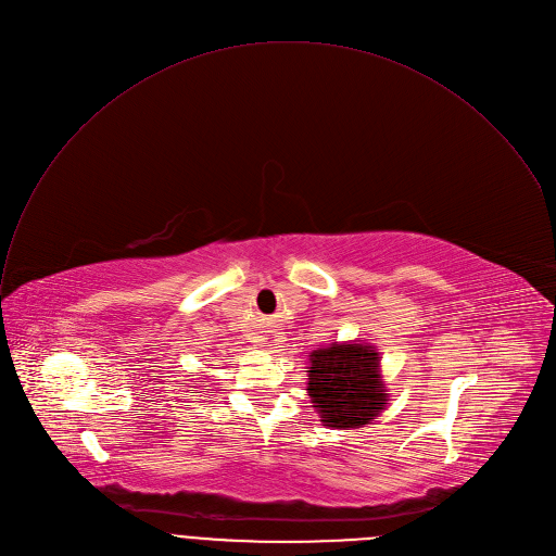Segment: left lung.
Listing matches in <instances>:
<instances>
[{"mask_svg": "<svg viewBox=\"0 0 556 556\" xmlns=\"http://www.w3.org/2000/svg\"><path fill=\"white\" fill-rule=\"evenodd\" d=\"M377 366V353L359 344H336L311 355L308 396L328 427H362L383 409Z\"/></svg>", "mask_w": 556, "mask_h": 556, "instance_id": "left-lung-1", "label": "left lung"}]
</instances>
